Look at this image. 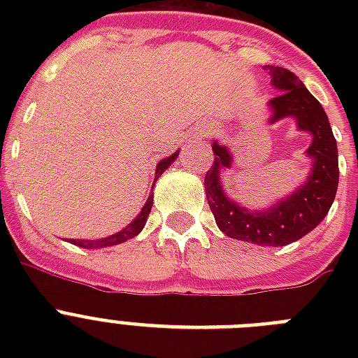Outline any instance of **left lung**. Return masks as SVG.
I'll return each instance as SVG.
<instances>
[{
  "label": "left lung",
  "mask_w": 358,
  "mask_h": 358,
  "mask_svg": "<svg viewBox=\"0 0 358 358\" xmlns=\"http://www.w3.org/2000/svg\"><path fill=\"white\" fill-rule=\"evenodd\" d=\"M266 70L271 76V85L280 91L267 102L269 122L292 117L299 131L312 135L305 152L310 159V173L297 189L273 206L249 210L224 193L221 174L232 167V154L229 146L213 141L215 157L204 178V191L219 230L229 238L260 247H282L312 232L333 206L338 189V148L322 103L303 81L280 66H266Z\"/></svg>",
  "instance_id": "left-lung-1"
}]
</instances>
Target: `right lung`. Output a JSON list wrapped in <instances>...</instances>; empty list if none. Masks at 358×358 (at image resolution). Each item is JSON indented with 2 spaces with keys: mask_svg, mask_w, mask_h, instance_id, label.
I'll return each instance as SVG.
<instances>
[{
  "mask_svg": "<svg viewBox=\"0 0 358 358\" xmlns=\"http://www.w3.org/2000/svg\"><path fill=\"white\" fill-rule=\"evenodd\" d=\"M178 157V150L174 152L173 156L169 157H163L162 162L157 163L156 167V178H154V184H156V180L162 176L169 167H171V163L174 162ZM152 189H154V185H152ZM152 202H154V195H148L146 199L145 206L137 213V217L128 224V227H124L120 232H115V234L108 236V238H102V239H70V243L72 245H78L81 249H103V247H113V245H119L124 243V241H128V239L135 238V236L139 234L141 230L145 229L146 224V219H148V213L152 210Z\"/></svg>",
  "mask_w": 358,
  "mask_h": 358,
  "instance_id": "1",
  "label": "right lung"
}]
</instances>
